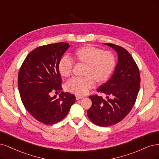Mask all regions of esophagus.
<instances>
[{
  "mask_svg": "<svg viewBox=\"0 0 159 159\" xmlns=\"http://www.w3.org/2000/svg\"><path fill=\"white\" fill-rule=\"evenodd\" d=\"M83 97V96H76V100H79L80 99H82Z\"/></svg>",
  "mask_w": 159,
  "mask_h": 159,
  "instance_id": "34e87169",
  "label": "esophagus"
}]
</instances>
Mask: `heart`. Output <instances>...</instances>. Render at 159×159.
<instances>
[{
	"mask_svg": "<svg viewBox=\"0 0 159 159\" xmlns=\"http://www.w3.org/2000/svg\"><path fill=\"white\" fill-rule=\"evenodd\" d=\"M74 61L84 65L83 78H73L65 84V89L76 95H84L94 84L107 82L112 75L116 67V57L111 52L103 51L95 46H84L76 50L72 54ZM73 61L67 57H63L57 63L58 73L62 77L67 78L71 75Z\"/></svg>",
	"mask_w": 159,
	"mask_h": 159,
	"instance_id": "obj_1",
	"label": "heart"
}]
</instances>
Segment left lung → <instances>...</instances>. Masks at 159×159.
<instances>
[{
    "label": "left lung",
    "mask_w": 159,
    "mask_h": 159,
    "mask_svg": "<svg viewBox=\"0 0 159 159\" xmlns=\"http://www.w3.org/2000/svg\"><path fill=\"white\" fill-rule=\"evenodd\" d=\"M118 54V62L112 76L97 89L106 98L92 95L89 96L92 106L87 115L92 122L107 127L121 121L130 112L136 101L140 87L139 70L129 52L122 47L105 43Z\"/></svg>",
    "instance_id": "1"
}]
</instances>
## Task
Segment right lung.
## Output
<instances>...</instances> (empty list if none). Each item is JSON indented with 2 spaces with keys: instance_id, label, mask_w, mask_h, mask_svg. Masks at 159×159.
<instances>
[{
  "instance_id": "obj_1",
  "label": "right lung",
  "mask_w": 159,
  "mask_h": 159,
  "mask_svg": "<svg viewBox=\"0 0 159 159\" xmlns=\"http://www.w3.org/2000/svg\"><path fill=\"white\" fill-rule=\"evenodd\" d=\"M70 45L58 43L41 46L27 55L17 78L21 102L35 119L45 125H54L63 119L75 102L73 94L60 92L61 78L57 63ZM61 93L59 98L51 96Z\"/></svg>"
}]
</instances>
